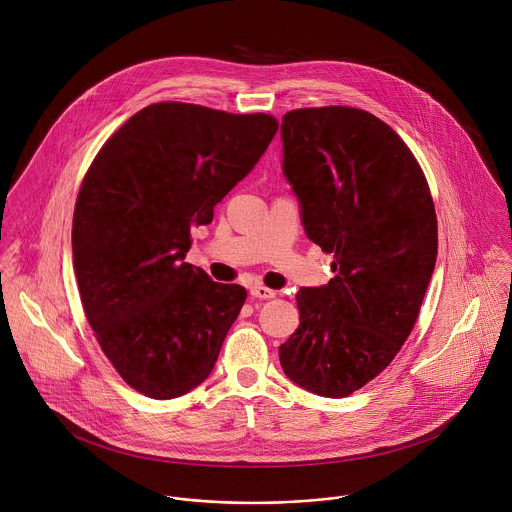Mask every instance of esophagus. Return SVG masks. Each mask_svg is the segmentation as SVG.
<instances>
[{"label":"esophagus","mask_w":512,"mask_h":512,"mask_svg":"<svg viewBox=\"0 0 512 512\" xmlns=\"http://www.w3.org/2000/svg\"><path fill=\"white\" fill-rule=\"evenodd\" d=\"M250 295L252 297H258V299H270V297H274L276 295V292L274 290H270V288H266V286H252L250 288Z\"/></svg>","instance_id":"34e87169"}]
</instances>
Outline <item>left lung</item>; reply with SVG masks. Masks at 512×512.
<instances>
[{
    "label": "left lung",
    "instance_id": "left-lung-1",
    "mask_svg": "<svg viewBox=\"0 0 512 512\" xmlns=\"http://www.w3.org/2000/svg\"><path fill=\"white\" fill-rule=\"evenodd\" d=\"M282 142L305 234L333 254L335 278L297 293L299 327L280 363L301 388L345 398L416 325L438 256L434 199L410 147L366 110H292Z\"/></svg>",
    "mask_w": 512,
    "mask_h": 512
}]
</instances>
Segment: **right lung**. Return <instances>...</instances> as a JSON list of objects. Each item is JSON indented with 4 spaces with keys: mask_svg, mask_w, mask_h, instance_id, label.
I'll return each mask as SVG.
<instances>
[{
    "mask_svg": "<svg viewBox=\"0 0 512 512\" xmlns=\"http://www.w3.org/2000/svg\"><path fill=\"white\" fill-rule=\"evenodd\" d=\"M270 114L157 102L96 153L74 207L73 266L94 337L134 390L169 400L219 359L246 290L183 262L191 228L258 163Z\"/></svg>",
    "mask_w": 512,
    "mask_h": 512,
    "instance_id": "obj_1",
    "label": "right lung"
}]
</instances>
